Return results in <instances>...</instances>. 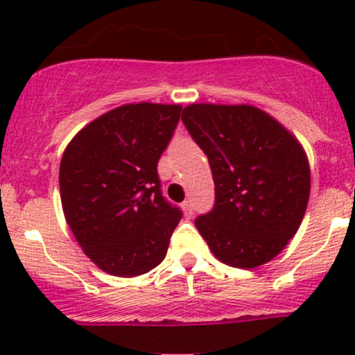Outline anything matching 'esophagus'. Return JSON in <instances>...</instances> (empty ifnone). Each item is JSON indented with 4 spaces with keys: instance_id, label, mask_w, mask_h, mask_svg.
Listing matches in <instances>:
<instances>
[{
    "instance_id": "esophagus-1",
    "label": "esophagus",
    "mask_w": 355,
    "mask_h": 355,
    "mask_svg": "<svg viewBox=\"0 0 355 355\" xmlns=\"http://www.w3.org/2000/svg\"><path fill=\"white\" fill-rule=\"evenodd\" d=\"M182 207H184L185 216L191 218L192 214H194V202H192V200H185V202L182 204Z\"/></svg>"
}]
</instances>
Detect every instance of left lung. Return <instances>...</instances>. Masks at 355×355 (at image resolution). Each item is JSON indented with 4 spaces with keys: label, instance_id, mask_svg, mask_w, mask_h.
<instances>
[{
    "label": "left lung",
    "instance_id": "8db88e82",
    "mask_svg": "<svg viewBox=\"0 0 355 355\" xmlns=\"http://www.w3.org/2000/svg\"><path fill=\"white\" fill-rule=\"evenodd\" d=\"M182 121L213 171L214 207L196 220L211 252L244 270L271 261L297 234L309 200L300 142L250 105L194 103Z\"/></svg>",
    "mask_w": 355,
    "mask_h": 355
}]
</instances>
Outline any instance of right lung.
I'll return each mask as SVG.
<instances>
[{
	"instance_id": "obj_1",
	"label": "right lung",
	"mask_w": 355,
	"mask_h": 355,
	"mask_svg": "<svg viewBox=\"0 0 355 355\" xmlns=\"http://www.w3.org/2000/svg\"><path fill=\"white\" fill-rule=\"evenodd\" d=\"M180 105H123L85 125L60 163V196L85 256L114 277H139L166 256L182 218L161 194L157 161Z\"/></svg>"
}]
</instances>
